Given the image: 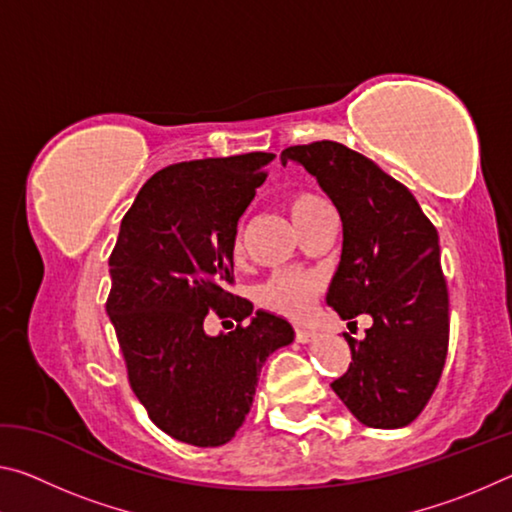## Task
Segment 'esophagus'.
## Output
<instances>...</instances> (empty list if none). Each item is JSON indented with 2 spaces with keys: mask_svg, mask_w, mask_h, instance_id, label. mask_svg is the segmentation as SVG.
Wrapping results in <instances>:
<instances>
[{
  "mask_svg": "<svg viewBox=\"0 0 512 512\" xmlns=\"http://www.w3.org/2000/svg\"><path fill=\"white\" fill-rule=\"evenodd\" d=\"M316 339V332H311L307 327H296V341L298 343H311Z\"/></svg>",
  "mask_w": 512,
  "mask_h": 512,
  "instance_id": "obj_1",
  "label": "esophagus"
}]
</instances>
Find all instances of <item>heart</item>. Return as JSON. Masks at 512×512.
I'll return each instance as SVG.
<instances>
[{
    "label": "heart",
    "mask_w": 512,
    "mask_h": 512,
    "mask_svg": "<svg viewBox=\"0 0 512 512\" xmlns=\"http://www.w3.org/2000/svg\"><path fill=\"white\" fill-rule=\"evenodd\" d=\"M320 207H325V201H320L318 196L309 192L293 194L287 201V210L296 228H300L302 223H307ZM318 291L320 280L316 275L277 273L259 289V300H262L264 307L277 311V314L298 320L305 318L311 307H314Z\"/></svg>",
    "instance_id": "b5f03b06"
}]
</instances>
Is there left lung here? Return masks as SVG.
<instances>
[{
    "label": "left lung",
    "instance_id": "obj_1",
    "mask_svg": "<svg viewBox=\"0 0 512 512\" xmlns=\"http://www.w3.org/2000/svg\"><path fill=\"white\" fill-rule=\"evenodd\" d=\"M280 160L302 164L341 216L343 250L327 305L343 320L372 318L363 341L345 336L352 361L332 381L334 393L366 427H406L427 406L447 359L438 232L409 189L348 146H289Z\"/></svg>",
    "mask_w": 512,
    "mask_h": 512
}]
</instances>
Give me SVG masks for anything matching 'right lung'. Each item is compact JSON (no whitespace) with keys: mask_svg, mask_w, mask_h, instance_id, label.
Masks as SVG:
<instances>
[{"mask_svg":"<svg viewBox=\"0 0 512 512\" xmlns=\"http://www.w3.org/2000/svg\"><path fill=\"white\" fill-rule=\"evenodd\" d=\"M273 158L257 151L171 164L146 180L121 219L106 311L133 393L155 427L180 443L232 440L253 406L259 370L296 336L287 318L253 314V302L228 291L237 223ZM210 310L238 327L207 335Z\"/></svg>","mask_w":512,"mask_h":512,"instance_id":"add662e5","label":"right lung"}]
</instances>
